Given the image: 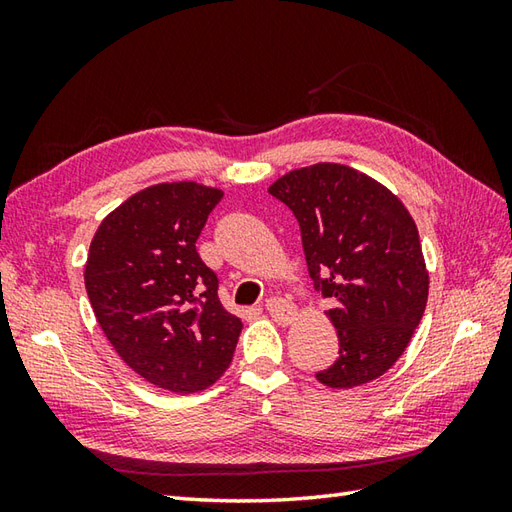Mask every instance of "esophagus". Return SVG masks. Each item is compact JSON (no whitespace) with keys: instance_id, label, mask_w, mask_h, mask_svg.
<instances>
[{"instance_id":"esophagus-1","label":"esophagus","mask_w":512,"mask_h":512,"mask_svg":"<svg viewBox=\"0 0 512 512\" xmlns=\"http://www.w3.org/2000/svg\"><path fill=\"white\" fill-rule=\"evenodd\" d=\"M266 310L270 312V317H273L281 325H288V323L295 321V317H297L295 306H292V303H288L286 299H279V297L268 299L266 301Z\"/></svg>"}]
</instances>
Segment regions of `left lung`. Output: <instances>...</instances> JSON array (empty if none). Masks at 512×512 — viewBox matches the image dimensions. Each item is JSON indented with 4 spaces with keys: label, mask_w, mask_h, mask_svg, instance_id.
<instances>
[{
    "label": "left lung",
    "mask_w": 512,
    "mask_h": 512,
    "mask_svg": "<svg viewBox=\"0 0 512 512\" xmlns=\"http://www.w3.org/2000/svg\"><path fill=\"white\" fill-rule=\"evenodd\" d=\"M268 191L295 213L314 288L334 299L339 356L317 380L352 389L383 376L427 308L429 270L398 195L336 162L295 169Z\"/></svg>",
    "instance_id": "obj_1"
}]
</instances>
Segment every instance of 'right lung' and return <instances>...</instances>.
<instances>
[{"mask_svg":"<svg viewBox=\"0 0 512 512\" xmlns=\"http://www.w3.org/2000/svg\"><path fill=\"white\" fill-rule=\"evenodd\" d=\"M222 195L191 180L134 193L96 228L85 264V290L107 341L138 376L173 394L211 387L242 332L195 250Z\"/></svg>","mask_w":512,"mask_h":512,"instance_id":"obj_1","label":"right lung"}]
</instances>
